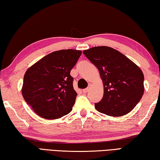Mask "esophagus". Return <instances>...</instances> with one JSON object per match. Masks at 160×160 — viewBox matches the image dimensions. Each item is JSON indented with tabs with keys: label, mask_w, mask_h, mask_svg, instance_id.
I'll return each instance as SVG.
<instances>
[{
	"label": "esophagus",
	"mask_w": 160,
	"mask_h": 160,
	"mask_svg": "<svg viewBox=\"0 0 160 160\" xmlns=\"http://www.w3.org/2000/svg\"><path fill=\"white\" fill-rule=\"evenodd\" d=\"M88 90H89V88H85V89H83L82 90V92L83 93H87L88 92Z\"/></svg>",
	"instance_id": "34e87169"
}]
</instances>
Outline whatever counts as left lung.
Wrapping results in <instances>:
<instances>
[{
    "instance_id": "8db88e82",
    "label": "left lung",
    "mask_w": 160,
    "mask_h": 160,
    "mask_svg": "<svg viewBox=\"0 0 160 160\" xmlns=\"http://www.w3.org/2000/svg\"><path fill=\"white\" fill-rule=\"evenodd\" d=\"M84 54L99 70L104 84V96L95 103L104 114L121 116L129 113L144 93V75L140 68L114 48L95 47Z\"/></svg>"
}]
</instances>
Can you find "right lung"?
Returning a JSON list of instances; mask_svg holds the SVG:
<instances>
[{
  "label": "right lung",
  "mask_w": 160,
  "mask_h": 160,
  "mask_svg": "<svg viewBox=\"0 0 160 160\" xmlns=\"http://www.w3.org/2000/svg\"><path fill=\"white\" fill-rule=\"evenodd\" d=\"M81 54L82 51L74 49L54 51L27 70L22 93L37 115L56 119L70 112L77 93L70 73Z\"/></svg>",
  "instance_id": "obj_1"
}]
</instances>
